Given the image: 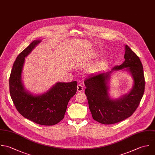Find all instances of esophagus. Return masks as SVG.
<instances>
[{"instance_id":"34e87169","label":"esophagus","mask_w":155,"mask_h":155,"mask_svg":"<svg viewBox=\"0 0 155 155\" xmlns=\"http://www.w3.org/2000/svg\"><path fill=\"white\" fill-rule=\"evenodd\" d=\"M83 87L80 84H78L77 85V92H82L83 91Z\"/></svg>"}]
</instances>
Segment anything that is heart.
<instances>
[{"label":"heart","instance_id":"obj_1","mask_svg":"<svg viewBox=\"0 0 155 155\" xmlns=\"http://www.w3.org/2000/svg\"><path fill=\"white\" fill-rule=\"evenodd\" d=\"M98 67H100V65H97V68H98ZM96 68H94V69H96Z\"/></svg>","mask_w":155,"mask_h":155}]
</instances>
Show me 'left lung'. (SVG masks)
<instances>
[{
	"instance_id": "1",
	"label": "left lung",
	"mask_w": 155,
	"mask_h": 155,
	"mask_svg": "<svg viewBox=\"0 0 155 155\" xmlns=\"http://www.w3.org/2000/svg\"><path fill=\"white\" fill-rule=\"evenodd\" d=\"M125 61L111 71L90 75L84 81L85 94L93 119L104 124L120 122L130 117L138 107L145 89L143 68L140 58L124 45ZM119 70L129 73L133 80L132 89L127 94L114 99L109 96L111 75Z\"/></svg>"
}]
</instances>
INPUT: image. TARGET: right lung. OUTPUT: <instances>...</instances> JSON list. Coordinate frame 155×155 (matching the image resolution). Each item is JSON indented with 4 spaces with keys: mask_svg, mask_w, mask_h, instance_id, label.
<instances>
[{
    "mask_svg": "<svg viewBox=\"0 0 155 155\" xmlns=\"http://www.w3.org/2000/svg\"><path fill=\"white\" fill-rule=\"evenodd\" d=\"M42 41L35 40L17 56L9 77V92L17 111L36 124L51 126L64 118L70 99L77 92V82H58L42 94H33L25 89L21 74L25 58Z\"/></svg>",
    "mask_w": 155,
    "mask_h": 155,
    "instance_id": "right-lung-1",
    "label": "right lung"
}]
</instances>
